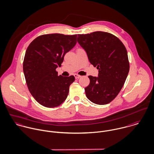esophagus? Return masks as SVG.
I'll return each mask as SVG.
<instances>
[{
	"label": "esophagus",
	"mask_w": 154,
	"mask_h": 154,
	"mask_svg": "<svg viewBox=\"0 0 154 154\" xmlns=\"http://www.w3.org/2000/svg\"><path fill=\"white\" fill-rule=\"evenodd\" d=\"M74 77H75V78L76 79H79V78H80L82 76L81 75H79V74H74Z\"/></svg>",
	"instance_id": "esophagus-1"
}]
</instances>
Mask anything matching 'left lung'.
<instances>
[{
    "label": "left lung",
    "mask_w": 154,
    "mask_h": 154,
    "mask_svg": "<svg viewBox=\"0 0 154 154\" xmlns=\"http://www.w3.org/2000/svg\"><path fill=\"white\" fill-rule=\"evenodd\" d=\"M77 42L86 51L91 64L99 69L98 77H88L87 97L97 105L110 103L122 90L129 71L125 47L117 37L103 31L78 34Z\"/></svg>",
    "instance_id": "8db88e82"
}]
</instances>
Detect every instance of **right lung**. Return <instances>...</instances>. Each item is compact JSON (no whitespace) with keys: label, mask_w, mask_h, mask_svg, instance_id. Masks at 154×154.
Returning <instances> with one entry per match:
<instances>
[{"label":"right lung","mask_w":154,"mask_h":154,"mask_svg":"<svg viewBox=\"0 0 154 154\" xmlns=\"http://www.w3.org/2000/svg\"><path fill=\"white\" fill-rule=\"evenodd\" d=\"M77 43V34L41 35L28 46L23 61L27 88L35 100L47 108L58 106L66 99L73 75H58L66 53Z\"/></svg>","instance_id":"right-lung-1"}]
</instances>
